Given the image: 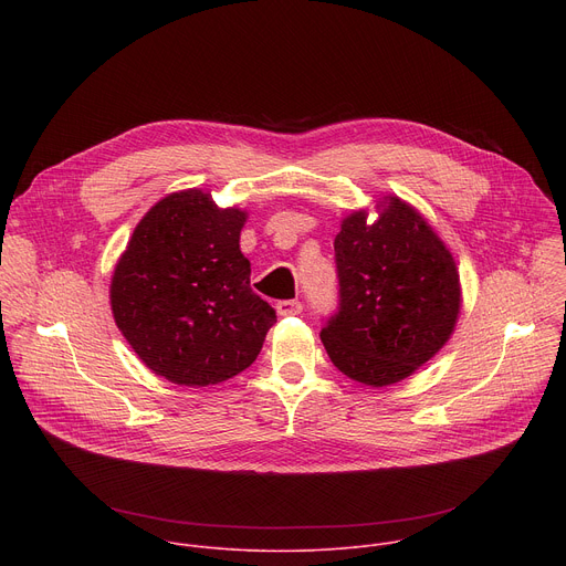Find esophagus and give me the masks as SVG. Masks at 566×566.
Wrapping results in <instances>:
<instances>
[{
  "label": "esophagus",
  "instance_id": "esophagus-1",
  "mask_svg": "<svg viewBox=\"0 0 566 566\" xmlns=\"http://www.w3.org/2000/svg\"><path fill=\"white\" fill-rule=\"evenodd\" d=\"M277 308V315H297L302 313V302L300 300H280L275 304Z\"/></svg>",
  "mask_w": 566,
  "mask_h": 566
}]
</instances>
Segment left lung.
Returning a JSON list of instances; mask_svg holds the SVG:
<instances>
[{"mask_svg":"<svg viewBox=\"0 0 566 566\" xmlns=\"http://www.w3.org/2000/svg\"><path fill=\"white\" fill-rule=\"evenodd\" d=\"M334 251L338 306L319 332L332 363L371 387L410 376L454 329L461 291L450 251L394 197L374 223L347 217Z\"/></svg>","mask_w":566,"mask_h":566,"instance_id":"obj_1","label":"left lung"}]
</instances>
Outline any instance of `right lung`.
<instances>
[{"instance_id": "1", "label": "right lung", "mask_w": 566, "mask_h": 566, "mask_svg": "<svg viewBox=\"0 0 566 566\" xmlns=\"http://www.w3.org/2000/svg\"><path fill=\"white\" fill-rule=\"evenodd\" d=\"M244 221L247 212L184 190L136 226L112 277V311L154 374L206 387L255 363L275 308L251 289Z\"/></svg>"}]
</instances>
